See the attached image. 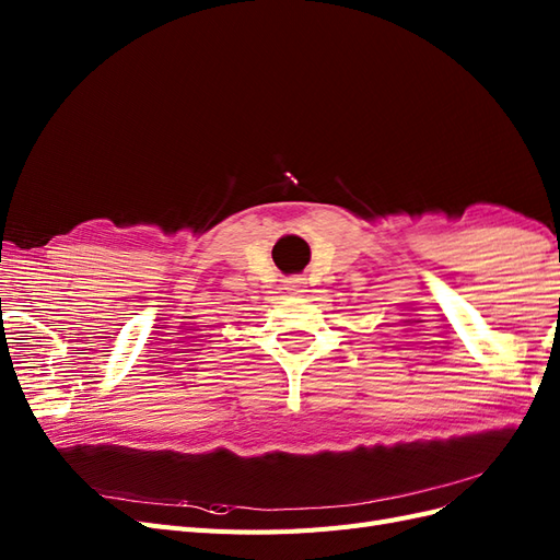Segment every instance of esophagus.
Wrapping results in <instances>:
<instances>
[{"mask_svg": "<svg viewBox=\"0 0 560 560\" xmlns=\"http://www.w3.org/2000/svg\"><path fill=\"white\" fill-rule=\"evenodd\" d=\"M303 284H306V282L294 278V280L287 282V292H290V294H303V292H306V290H303Z\"/></svg>", "mask_w": 560, "mask_h": 560, "instance_id": "34e87169", "label": "esophagus"}]
</instances>
